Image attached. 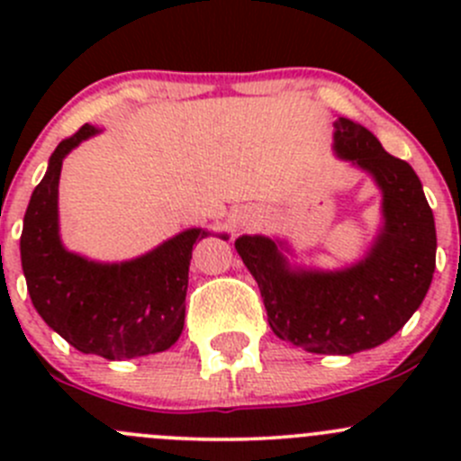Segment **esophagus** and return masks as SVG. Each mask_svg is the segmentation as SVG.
<instances>
[{
  "instance_id": "obj_1",
  "label": "esophagus",
  "mask_w": 461,
  "mask_h": 461,
  "mask_svg": "<svg viewBox=\"0 0 461 461\" xmlns=\"http://www.w3.org/2000/svg\"><path fill=\"white\" fill-rule=\"evenodd\" d=\"M239 225H240V227H248V225H252V218H249V216L240 218V221H239Z\"/></svg>"
}]
</instances>
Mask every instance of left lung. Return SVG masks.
Here are the masks:
<instances>
[{
    "label": "left lung",
    "instance_id": "1",
    "mask_svg": "<svg viewBox=\"0 0 461 461\" xmlns=\"http://www.w3.org/2000/svg\"><path fill=\"white\" fill-rule=\"evenodd\" d=\"M334 153L373 176L381 192L384 222L364 258L314 269L292 265L283 240L245 234L234 245L278 339L314 355H355L388 341L420 308L435 272L437 234L415 169L368 129L334 120Z\"/></svg>",
    "mask_w": 461,
    "mask_h": 461
}]
</instances>
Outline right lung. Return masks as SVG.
Listing matches in <instances>:
<instances>
[{
	"mask_svg": "<svg viewBox=\"0 0 461 461\" xmlns=\"http://www.w3.org/2000/svg\"><path fill=\"white\" fill-rule=\"evenodd\" d=\"M95 133L85 124L59 142L32 192L20 239L26 287L37 314L76 350L109 361L156 355L183 334L192 249L212 231L192 227L122 263L68 252L58 216L62 160Z\"/></svg>",
	"mask_w": 461,
	"mask_h": 461,
	"instance_id": "right-lung-1",
	"label": "right lung"
}]
</instances>
